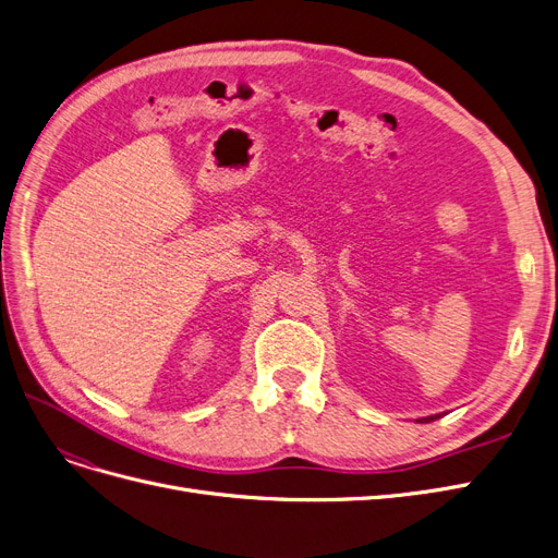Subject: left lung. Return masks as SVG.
<instances>
[{
	"instance_id": "obj_1",
	"label": "left lung",
	"mask_w": 558,
	"mask_h": 558,
	"mask_svg": "<svg viewBox=\"0 0 558 558\" xmlns=\"http://www.w3.org/2000/svg\"><path fill=\"white\" fill-rule=\"evenodd\" d=\"M435 418H439V414H433V416H423V418H418V423H430V421H435Z\"/></svg>"
}]
</instances>
